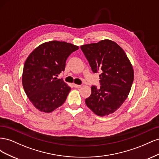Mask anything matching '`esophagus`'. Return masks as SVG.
Returning <instances> with one entry per match:
<instances>
[{"mask_svg": "<svg viewBox=\"0 0 159 159\" xmlns=\"http://www.w3.org/2000/svg\"><path fill=\"white\" fill-rule=\"evenodd\" d=\"M74 87L75 88H80L81 87V85H78V84H74Z\"/></svg>", "mask_w": 159, "mask_h": 159, "instance_id": "34e87169", "label": "esophagus"}]
</instances>
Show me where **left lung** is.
Masks as SVG:
<instances>
[{"instance_id":"1","label":"left lung","mask_w":159,"mask_h":159,"mask_svg":"<svg viewBox=\"0 0 159 159\" xmlns=\"http://www.w3.org/2000/svg\"><path fill=\"white\" fill-rule=\"evenodd\" d=\"M93 73H100V88L91 86L85 99L87 106L99 116L108 115L121 107L127 98L134 71L125 52L116 43L104 40L81 46Z\"/></svg>"}]
</instances>
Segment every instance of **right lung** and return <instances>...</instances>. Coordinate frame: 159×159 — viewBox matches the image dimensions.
Segmentation results:
<instances>
[{
    "mask_svg": "<svg viewBox=\"0 0 159 159\" xmlns=\"http://www.w3.org/2000/svg\"><path fill=\"white\" fill-rule=\"evenodd\" d=\"M79 48L70 43L50 41L38 46L24 65L22 85L28 99L40 111L50 113L63 104L71 88L57 78L66 61Z\"/></svg>",
    "mask_w": 159,
    "mask_h": 159,
    "instance_id": "right-lung-1",
    "label": "right lung"
}]
</instances>
